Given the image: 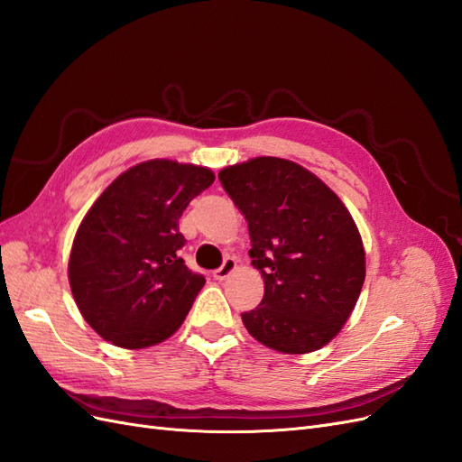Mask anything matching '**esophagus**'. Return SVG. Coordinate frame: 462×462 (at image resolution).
Segmentation results:
<instances>
[{
  "label": "esophagus",
  "instance_id": "esophagus-1",
  "mask_svg": "<svg viewBox=\"0 0 462 462\" xmlns=\"http://www.w3.org/2000/svg\"><path fill=\"white\" fill-rule=\"evenodd\" d=\"M235 270H236V260L235 258H226L221 263V268H217L214 272V277L217 279V282H223V279H227Z\"/></svg>",
  "mask_w": 462,
  "mask_h": 462
}]
</instances>
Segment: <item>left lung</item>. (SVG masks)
I'll list each match as a JSON object with an SVG mask.
<instances>
[{
    "label": "left lung",
    "mask_w": 462,
    "mask_h": 462,
    "mask_svg": "<svg viewBox=\"0 0 462 462\" xmlns=\"http://www.w3.org/2000/svg\"><path fill=\"white\" fill-rule=\"evenodd\" d=\"M248 221V250L263 299L243 312L262 345L287 355L318 351L339 333L366 275L360 233L326 183L299 163L254 158L219 171Z\"/></svg>",
    "instance_id": "1"
}]
</instances>
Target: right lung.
<instances>
[{"label":"right lung","mask_w":462,"mask_h":462,"mask_svg":"<svg viewBox=\"0 0 462 462\" xmlns=\"http://www.w3.org/2000/svg\"><path fill=\"white\" fill-rule=\"evenodd\" d=\"M206 167L150 160L119 175L82 219L69 283L88 326L123 348L165 341L206 279L187 268L179 219L214 183Z\"/></svg>","instance_id":"add662e5"}]
</instances>
